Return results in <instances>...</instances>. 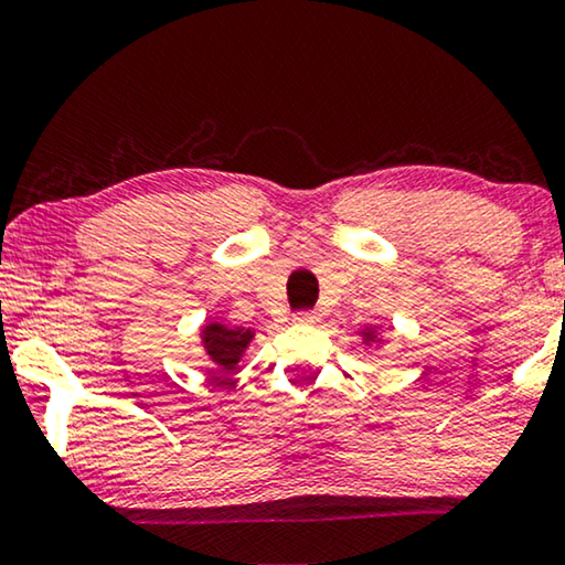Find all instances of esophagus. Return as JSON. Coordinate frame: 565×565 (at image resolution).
<instances>
[{
	"mask_svg": "<svg viewBox=\"0 0 565 565\" xmlns=\"http://www.w3.org/2000/svg\"><path fill=\"white\" fill-rule=\"evenodd\" d=\"M296 323H319L321 321V313L319 311H300L296 313Z\"/></svg>",
	"mask_w": 565,
	"mask_h": 565,
	"instance_id": "1",
	"label": "esophagus"
}]
</instances>
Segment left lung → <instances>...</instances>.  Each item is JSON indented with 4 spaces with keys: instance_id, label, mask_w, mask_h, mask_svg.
I'll return each mask as SVG.
<instances>
[{
    "instance_id": "obj_1",
    "label": "left lung",
    "mask_w": 565,
    "mask_h": 565,
    "mask_svg": "<svg viewBox=\"0 0 565 565\" xmlns=\"http://www.w3.org/2000/svg\"><path fill=\"white\" fill-rule=\"evenodd\" d=\"M360 334H362V344H365V347H373V344L377 347L383 342V339L377 337V327H365L360 331Z\"/></svg>"
}]
</instances>
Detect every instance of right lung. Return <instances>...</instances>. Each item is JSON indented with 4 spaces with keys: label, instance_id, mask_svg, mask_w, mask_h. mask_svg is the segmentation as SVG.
I'll return each mask as SVG.
<instances>
[{
    "label": "right lung",
    "instance_id": "add662e5",
    "mask_svg": "<svg viewBox=\"0 0 565 565\" xmlns=\"http://www.w3.org/2000/svg\"><path fill=\"white\" fill-rule=\"evenodd\" d=\"M254 331L244 327H228L223 321H207L203 329H200V344H203V352L207 360L213 362L215 367H221L223 373H234L242 362L246 347L252 344Z\"/></svg>",
    "mask_w": 565,
    "mask_h": 565
}]
</instances>
